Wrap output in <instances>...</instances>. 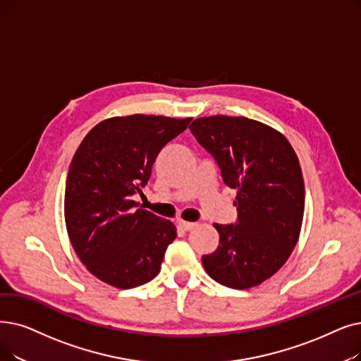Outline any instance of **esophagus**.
Here are the masks:
<instances>
[{"instance_id":"obj_1","label":"esophagus","mask_w":361,"mask_h":361,"mask_svg":"<svg viewBox=\"0 0 361 361\" xmlns=\"http://www.w3.org/2000/svg\"><path fill=\"white\" fill-rule=\"evenodd\" d=\"M178 227L184 231H189V230H193L196 227V223H189V221H183V219H180V221L177 223Z\"/></svg>"}]
</instances>
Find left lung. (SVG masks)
<instances>
[{
  "label": "left lung",
  "mask_w": 361,
  "mask_h": 361,
  "mask_svg": "<svg viewBox=\"0 0 361 361\" xmlns=\"http://www.w3.org/2000/svg\"><path fill=\"white\" fill-rule=\"evenodd\" d=\"M190 131L236 189V224H214L219 245L202 257L218 283L249 289L280 270L298 242L305 189L298 156L288 138L245 116L197 118Z\"/></svg>",
  "instance_id": "1"
}]
</instances>
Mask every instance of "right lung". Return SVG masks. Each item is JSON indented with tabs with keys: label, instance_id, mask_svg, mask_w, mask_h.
Returning a JSON list of instances; mask_svg holds the SVG:
<instances>
[{
	"label": "right lung",
	"instance_id": "1",
	"mask_svg": "<svg viewBox=\"0 0 361 361\" xmlns=\"http://www.w3.org/2000/svg\"><path fill=\"white\" fill-rule=\"evenodd\" d=\"M192 118L154 115L109 118L81 142L69 166L65 221L71 243L87 270L104 283L131 289L161 271L176 226L143 208L152 165Z\"/></svg>",
	"mask_w": 361,
	"mask_h": 361
}]
</instances>
